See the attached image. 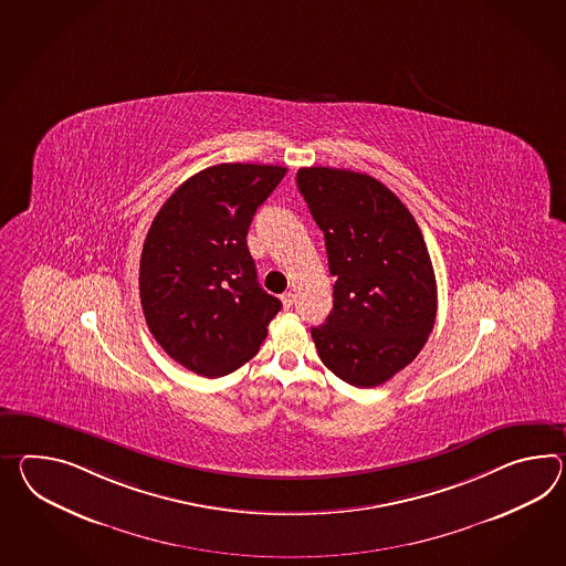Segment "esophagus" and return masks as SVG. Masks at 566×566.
Listing matches in <instances>:
<instances>
[{
    "label": "esophagus",
    "mask_w": 566,
    "mask_h": 566,
    "mask_svg": "<svg viewBox=\"0 0 566 566\" xmlns=\"http://www.w3.org/2000/svg\"><path fill=\"white\" fill-rule=\"evenodd\" d=\"M280 298H282V304H284V308H286V311H290V308H292V304H294V294H292V292H284V294L280 296Z\"/></svg>",
    "instance_id": "34e87169"
}]
</instances>
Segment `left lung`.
Returning a JSON list of instances; mask_svg holds the SVG:
<instances>
[{
    "mask_svg": "<svg viewBox=\"0 0 566 566\" xmlns=\"http://www.w3.org/2000/svg\"><path fill=\"white\" fill-rule=\"evenodd\" d=\"M298 190L325 234L333 308L311 335L347 385H385L409 366L436 323L438 289L413 214L373 176L303 167Z\"/></svg>",
    "mask_w": 566,
    "mask_h": 566,
    "instance_id": "1",
    "label": "left lung"
}]
</instances>
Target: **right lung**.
Wrapping results in <instances>:
<instances>
[{
    "label": "right lung",
    "instance_id": "right-lung-1",
    "mask_svg": "<svg viewBox=\"0 0 566 566\" xmlns=\"http://www.w3.org/2000/svg\"><path fill=\"white\" fill-rule=\"evenodd\" d=\"M284 176L282 166L208 167L153 219L138 272L143 313L167 356L192 373L219 378L241 368L282 308L260 286L245 237Z\"/></svg>",
    "mask_w": 566,
    "mask_h": 566
}]
</instances>
